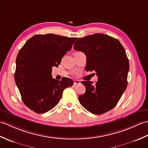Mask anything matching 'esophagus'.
Returning <instances> with one entry per match:
<instances>
[{
  "mask_svg": "<svg viewBox=\"0 0 148 148\" xmlns=\"http://www.w3.org/2000/svg\"><path fill=\"white\" fill-rule=\"evenodd\" d=\"M80 83V81L78 80H74V85H76V84H78Z\"/></svg>",
  "mask_w": 148,
  "mask_h": 148,
  "instance_id": "obj_1",
  "label": "esophagus"
}]
</instances>
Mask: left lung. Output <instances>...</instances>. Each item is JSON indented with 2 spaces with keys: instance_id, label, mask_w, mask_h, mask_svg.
I'll list each match as a JSON object with an SVG mask.
<instances>
[{
  "instance_id": "1",
  "label": "left lung",
  "mask_w": 148,
  "mask_h": 148,
  "mask_svg": "<svg viewBox=\"0 0 148 148\" xmlns=\"http://www.w3.org/2000/svg\"><path fill=\"white\" fill-rule=\"evenodd\" d=\"M74 49L86 56V71H95L98 81H82L84 94L78 97L87 111L102 114L117 104L127 86L129 62L125 49L117 39L95 34L78 38Z\"/></svg>"
}]
</instances>
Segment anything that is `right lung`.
Returning a JSON list of instances; mask_svg holds the SVG:
<instances>
[{
    "label": "right lung",
    "mask_w": 148,
    "mask_h": 148,
    "mask_svg": "<svg viewBox=\"0 0 148 148\" xmlns=\"http://www.w3.org/2000/svg\"><path fill=\"white\" fill-rule=\"evenodd\" d=\"M76 39L53 34H38L28 40L19 51L15 83L25 105L33 111L39 114L49 111L60 102L64 89L73 85L69 78L53 79L51 72Z\"/></svg>",
    "instance_id": "right-lung-1"
}]
</instances>
